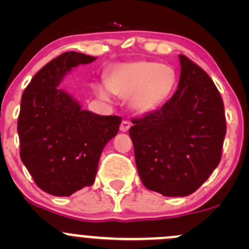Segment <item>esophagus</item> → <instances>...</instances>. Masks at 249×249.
Returning <instances> with one entry per match:
<instances>
[{
  "label": "esophagus",
  "instance_id": "1",
  "mask_svg": "<svg viewBox=\"0 0 249 249\" xmlns=\"http://www.w3.org/2000/svg\"><path fill=\"white\" fill-rule=\"evenodd\" d=\"M130 126H131V123H130L129 120H123V122L120 123V131L123 132L129 131Z\"/></svg>",
  "mask_w": 249,
  "mask_h": 249
}]
</instances>
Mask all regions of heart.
<instances>
[{
	"label": "heart",
	"instance_id": "heart-1",
	"mask_svg": "<svg viewBox=\"0 0 249 249\" xmlns=\"http://www.w3.org/2000/svg\"><path fill=\"white\" fill-rule=\"evenodd\" d=\"M172 67L154 61L120 64L107 76V84L96 83L97 96L110 100L112 92L130 97V106L139 113H149L159 108L171 95L176 85Z\"/></svg>",
	"mask_w": 249,
	"mask_h": 249
}]
</instances>
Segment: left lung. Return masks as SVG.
<instances>
[{"label":"left lung","mask_w":249,"mask_h":249,"mask_svg":"<svg viewBox=\"0 0 249 249\" xmlns=\"http://www.w3.org/2000/svg\"><path fill=\"white\" fill-rule=\"evenodd\" d=\"M180 78L160 109L131 119L139 176L147 189L187 196L218 166L227 134L224 104L213 80L180 54Z\"/></svg>","instance_id":"1"}]
</instances>
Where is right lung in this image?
Returning <instances> with one entry per match:
<instances>
[{
    "instance_id": "add662e5",
    "label": "right lung",
    "mask_w": 249,
    "mask_h": 249,
    "mask_svg": "<svg viewBox=\"0 0 249 249\" xmlns=\"http://www.w3.org/2000/svg\"><path fill=\"white\" fill-rule=\"evenodd\" d=\"M94 60L82 53H64L42 67L22 92L20 158L35 183L55 196H70L95 182L102 150L122 122L118 115L83 110L57 88L73 67Z\"/></svg>"
}]
</instances>
